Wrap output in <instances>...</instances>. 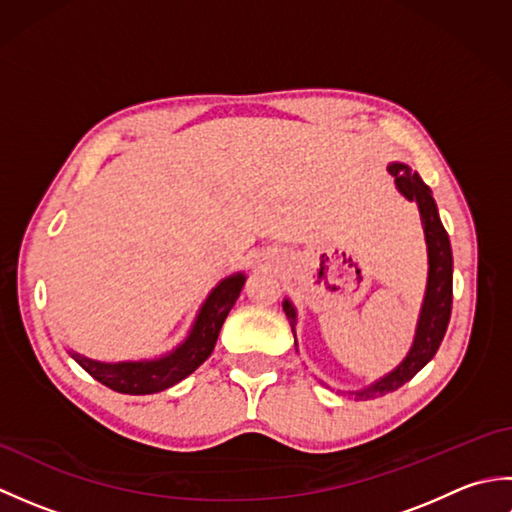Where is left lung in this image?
<instances>
[{
    "label": "left lung",
    "instance_id": "1",
    "mask_svg": "<svg viewBox=\"0 0 512 512\" xmlns=\"http://www.w3.org/2000/svg\"><path fill=\"white\" fill-rule=\"evenodd\" d=\"M389 173L394 176L396 189L407 198L409 202L418 204L420 222L424 231V242H427V288H424L422 306L416 323V334H413V343L409 347L407 356L387 372L380 376L374 383H369L363 389H352L347 394H352L356 400H369L385 396L389 391H396L416 376L420 369L427 365L433 356H436L438 347L447 332V325L451 319V303H453V255H451V242L449 235L444 231L442 220L438 215L436 200L433 193L422 182L416 171H411L405 162H389ZM284 312L290 321L292 334L297 339V308L292 306L290 299H284Z\"/></svg>",
    "mask_w": 512,
    "mask_h": 512
}]
</instances>
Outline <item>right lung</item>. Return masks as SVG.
Wrapping results in <instances>:
<instances>
[{
	"mask_svg": "<svg viewBox=\"0 0 512 512\" xmlns=\"http://www.w3.org/2000/svg\"><path fill=\"white\" fill-rule=\"evenodd\" d=\"M246 275L233 273L217 284L209 297L204 299L198 314L191 323L189 334L184 341L173 347L171 352L156 358H140V361H96L85 354L68 350V354L79 363L92 378L99 380L118 394L145 396L158 394L173 387L180 380L193 374L206 358L211 356L217 336H220L222 323L228 312L235 306L239 292L244 288Z\"/></svg>",
	"mask_w": 512,
	"mask_h": 512,
	"instance_id": "obj_1",
	"label": "right lung"
}]
</instances>
